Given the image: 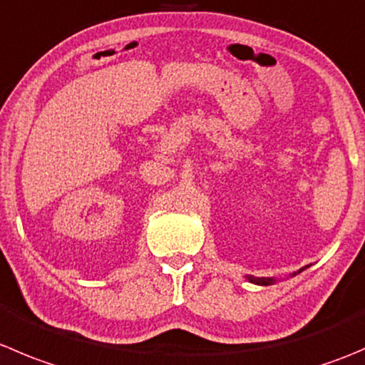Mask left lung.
I'll list each match as a JSON object with an SVG mask.
<instances>
[{
	"instance_id": "8db88e82",
	"label": "left lung",
	"mask_w": 365,
	"mask_h": 365,
	"mask_svg": "<svg viewBox=\"0 0 365 365\" xmlns=\"http://www.w3.org/2000/svg\"><path fill=\"white\" fill-rule=\"evenodd\" d=\"M247 280L250 282H253V284H258V285H271L272 282V278H253V277H247Z\"/></svg>"
}]
</instances>
